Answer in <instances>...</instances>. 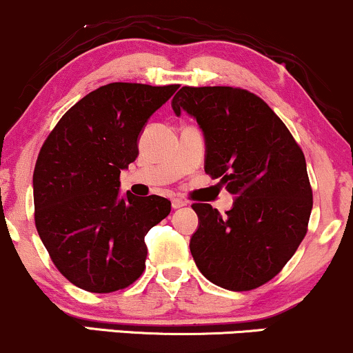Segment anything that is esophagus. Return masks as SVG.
<instances>
[{
	"instance_id": "34e87169",
	"label": "esophagus",
	"mask_w": 353,
	"mask_h": 353,
	"mask_svg": "<svg viewBox=\"0 0 353 353\" xmlns=\"http://www.w3.org/2000/svg\"><path fill=\"white\" fill-rule=\"evenodd\" d=\"M171 204H172V209H179V208H184V205H188V202L184 199H179V197H174Z\"/></svg>"
}]
</instances>
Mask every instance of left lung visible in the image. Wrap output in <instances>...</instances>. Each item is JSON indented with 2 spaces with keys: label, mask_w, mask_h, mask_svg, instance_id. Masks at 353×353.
Returning <instances> with one entry per match:
<instances>
[{
  "label": "left lung",
  "mask_w": 353,
  "mask_h": 353,
  "mask_svg": "<svg viewBox=\"0 0 353 353\" xmlns=\"http://www.w3.org/2000/svg\"><path fill=\"white\" fill-rule=\"evenodd\" d=\"M172 109L196 117L205 172L236 197L224 216L192 204L199 217L189 244L194 262L222 289H257L281 272L307 234L314 202L301 145L265 101L241 88L184 86Z\"/></svg>",
  "instance_id": "obj_1"
}]
</instances>
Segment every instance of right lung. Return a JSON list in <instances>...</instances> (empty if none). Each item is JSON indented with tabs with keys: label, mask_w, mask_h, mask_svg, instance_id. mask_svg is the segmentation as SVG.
Instances as JSON below:
<instances>
[{
	"label": "right lung",
	"mask_w": 353,
	"mask_h": 353,
	"mask_svg": "<svg viewBox=\"0 0 353 353\" xmlns=\"http://www.w3.org/2000/svg\"><path fill=\"white\" fill-rule=\"evenodd\" d=\"M179 84L111 83L89 92L44 141L33 174L34 224L71 283L96 294L125 289L145 269L149 229L171 212L161 196H119L141 131Z\"/></svg>",
	"instance_id": "right-lung-1"
}]
</instances>
